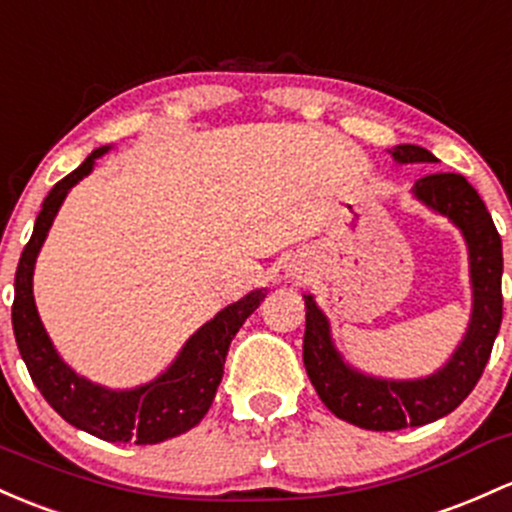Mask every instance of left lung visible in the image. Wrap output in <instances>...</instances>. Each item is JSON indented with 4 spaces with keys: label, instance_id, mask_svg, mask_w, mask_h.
I'll return each instance as SVG.
<instances>
[{
    "label": "left lung",
    "instance_id": "obj_1",
    "mask_svg": "<svg viewBox=\"0 0 512 512\" xmlns=\"http://www.w3.org/2000/svg\"><path fill=\"white\" fill-rule=\"evenodd\" d=\"M398 162H435L418 145H396ZM413 194L430 209L445 213L462 228L469 245L474 311L462 345L437 374L415 381L372 379L347 367L330 342L328 320L311 296L306 299L303 364L320 401L340 420L364 430L389 432L418 428L452 413L484 374L503 320V247L493 218L476 189L454 172H435L415 182Z\"/></svg>",
    "mask_w": 512,
    "mask_h": 512
}]
</instances>
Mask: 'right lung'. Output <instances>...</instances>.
<instances>
[{
	"instance_id": "right-lung-1",
	"label": "right lung",
	"mask_w": 512,
	"mask_h": 512,
	"mask_svg": "<svg viewBox=\"0 0 512 512\" xmlns=\"http://www.w3.org/2000/svg\"><path fill=\"white\" fill-rule=\"evenodd\" d=\"M104 153L106 148L94 150L75 172L60 179L43 201L31 240L26 243L16 267L11 325L33 384L67 423L106 442L133 440L136 445H157L192 430L209 413L221 384L230 340L235 338L245 318L260 306L267 291H252L245 299L223 308L216 318L196 330L165 374L138 389H101L72 372L58 357L38 318L36 301H33V265L70 187L87 177L94 160Z\"/></svg>"
}]
</instances>
